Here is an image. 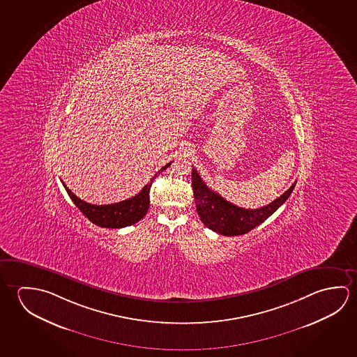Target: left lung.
Segmentation results:
<instances>
[{"instance_id": "1", "label": "left lung", "mask_w": 357, "mask_h": 357, "mask_svg": "<svg viewBox=\"0 0 357 357\" xmlns=\"http://www.w3.org/2000/svg\"><path fill=\"white\" fill-rule=\"evenodd\" d=\"M192 185L197 211L205 227L218 234L235 236L249 233L274 214L291 195L296 181L279 198L257 209H245L229 203L222 195L206 187L197 169L192 170Z\"/></svg>"}]
</instances>
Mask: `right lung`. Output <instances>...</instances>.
Here are the masks:
<instances>
[{"label":"right lung","mask_w":357,"mask_h":357,"mask_svg":"<svg viewBox=\"0 0 357 357\" xmlns=\"http://www.w3.org/2000/svg\"><path fill=\"white\" fill-rule=\"evenodd\" d=\"M172 162L165 164L162 169H159L151 181L146 187L142 189L139 193L132 197V198L123 200L119 203L108 205H94L86 203L82 199L77 198V195L72 193L68 188L66 187L65 183L62 181L67 193L72 199V202L76 204L77 208L82 211L84 215L87 216L91 222L102 227V228L119 229L124 227L133 225L139 222L143 216L146 215L148 208H149V192L152 183L158 174L169 167Z\"/></svg>","instance_id":"right-lung-1"}]
</instances>
